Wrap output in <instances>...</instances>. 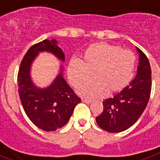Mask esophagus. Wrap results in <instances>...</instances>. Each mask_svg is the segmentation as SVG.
<instances>
[{
	"label": "esophagus",
	"mask_w": 160,
	"mask_h": 160,
	"mask_svg": "<svg viewBox=\"0 0 160 160\" xmlns=\"http://www.w3.org/2000/svg\"><path fill=\"white\" fill-rule=\"evenodd\" d=\"M82 102H86V103H90L91 99H88V98H82Z\"/></svg>",
	"instance_id": "1"
}]
</instances>
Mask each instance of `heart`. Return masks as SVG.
I'll return each mask as SVG.
<instances>
[{"label": "heart", "instance_id": "heart-1", "mask_svg": "<svg viewBox=\"0 0 160 160\" xmlns=\"http://www.w3.org/2000/svg\"><path fill=\"white\" fill-rule=\"evenodd\" d=\"M135 56L128 49L108 43L93 44L86 49L83 60L72 59L68 66L70 81L75 87L83 85L80 94L88 97L113 94L124 89L134 76Z\"/></svg>", "mask_w": 160, "mask_h": 160}]
</instances>
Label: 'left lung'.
Wrapping results in <instances>:
<instances>
[{
	"label": "left lung",
	"mask_w": 160,
	"mask_h": 160,
	"mask_svg": "<svg viewBox=\"0 0 160 160\" xmlns=\"http://www.w3.org/2000/svg\"><path fill=\"white\" fill-rule=\"evenodd\" d=\"M139 53L135 78L112 98L102 102L103 112L96 118L97 125L109 133H118L132 127L140 118L149 102L152 91V70L145 54Z\"/></svg>",
	"instance_id": "obj_1"
}]
</instances>
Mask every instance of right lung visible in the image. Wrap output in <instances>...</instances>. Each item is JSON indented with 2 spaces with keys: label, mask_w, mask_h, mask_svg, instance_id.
Wrapping results in <instances>:
<instances>
[{
  "label": "right lung",
  "mask_w": 160,
  "mask_h": 160,
  "mask_svg": "<svg viewBox=\"0 0 160 160\" xmlns=\"http://www.w3.org/2000/svg\"><path fill=\"white\" fill-rule=\"evenodd\" d=\"M52 53L64 61V53L56 40H44L28 49L20 63L18 74V94L21 103L30 120L44 131H56L68 122L75 106L81 102L63 77V66L50 85L41 88L31 78L30 71L33 60L40 52Z\"/></svg>",
  "instance_id": "right-lung-1"
}]
</instances>
